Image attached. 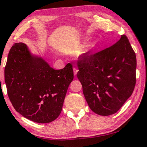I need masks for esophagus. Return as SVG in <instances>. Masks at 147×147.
<instances>
[{"label":"esophagus","instance_id":"1","mask_svg":"<svg viewBox=\"0 0 147 147\" xmlns=\"http://www.w3.org/2000/svg\"><path fill=\"white\" fill-rule=\"evenodd\" d=\"M78 72V69H76V68H74V75L76 76L77 73Z\"/></svg>","mask_w":147,"mask_h":147}]
</instances>
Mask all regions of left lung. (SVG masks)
Returning a JSON list of instances; mask_svg holds the SVG:
<instances>
[{
	"label": "left lung",
	"mask_w": 147,
	"mask_h": 147,
	"mask_svg": "<svg viewBox=\"0 0 147 147\" xmlns=\"http://www.w3.org/2000/svg\"><path fill=\"white\" fill-rule=\"evenodd\" d=\"M136 55L126 35L78 62L77 77L87 104L101 116L116 113L131 96L136 82Z\"/></svg>",
	"instance_id": "1"
}]
</instances>
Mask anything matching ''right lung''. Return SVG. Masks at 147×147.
Listing matches in <instances>:
<instances>
[{"instance_id":"add662e5","label":"right lung","mask_w":147,"mask_h":147,"mask_svg":"<svg viewBox=\"0 0 147 147\" xmlns=\"http://www.w3.org/2000/svg\"><path fill=\"white\" fill-rule=\"evenodd\" d=\"M74 79L72 65L55 70L24 43L11 48L5 68L7 94L16 112L37 123L56 119Z\"/></svg>"}]
</instances>
